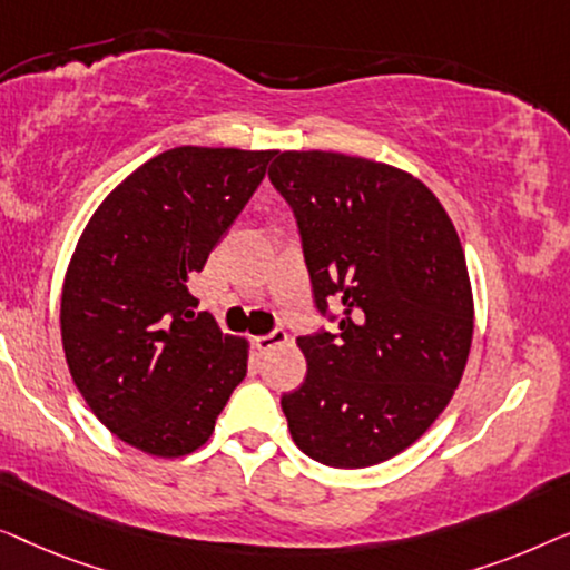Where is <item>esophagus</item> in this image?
<instances>
[{"instance_id": "esophagus-1", "label": "esophagus", "mask_w": 570, "mask_h": 570, "mask_svg": "<svg viewBox=\"0 0 570 570\" xmlns=\"http://www.w3.org/2000/svg\"><path fill=\"white\" fill-rule=\"evenodd\" d=\"M286 341L288 335L284 331H274L268 335H258V338H255V348H258L261 354H268V351H274L276 346H284Z\"/></svg>"}]
</instances>
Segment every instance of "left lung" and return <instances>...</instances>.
I'll return each mask as SVG.
<instances>
[{"mask_svg":"<svg viewBox=\"0 0 570 570\" xmlns=\"http://www.w3.org/2000/svg\"><path fill=\"white\" fill-rule=\"evenodd\" d=\"M268 178L296 216L315 307L338 323L296 338L307 376L282 397L288 431L327 468H372L426 434L462 380L472 288L460 237L392 165L276 151Z\"/></svg>","mask_w":570,"mask_h":570,"instance_id":"left-lung-1","label":"left lung"}]
</instances>
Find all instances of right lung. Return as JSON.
Listing matches in <instances>:
<instances>
[{"mask_svg": "<svg viewBox=\"0 0 570 570\" xmlns=\"http://www.w3.org/2000/svg\"><path fill=\"white\" fill-rule=\"evenodd\" d=\"M276 151L175 147L110 190L61 292V343L85 403L121 442L196 452L247 374V341L196 315L188 278L266 178Z\"/></svg>", "mask_w": 570, "mask_h": 570, "instance_id": "add662e5", "label": "right lung"}]
</instances>
